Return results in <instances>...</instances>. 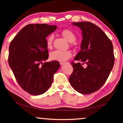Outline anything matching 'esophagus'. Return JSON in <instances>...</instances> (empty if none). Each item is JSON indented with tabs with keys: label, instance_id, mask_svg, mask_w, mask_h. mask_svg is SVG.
Segmentation results:
<instances>
[{
	"label": "esophagus",
	"instance_id": "1",
	"mask_svg": "<svg viewBox=\"0 0 123 123\" xmlns=\"http://www.w3.org/2000/svg\"><path fill=\"white\" fill-rule=\"evenodd\" d=\"M66 62H60V65H63L64 64H65Z\"/></svg>",
	"mask_w": 123,
	"mask_h": 123
}]
</instances>
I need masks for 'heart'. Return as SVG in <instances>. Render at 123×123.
Returning <instances> with one entry per match:
<instances>
[{"label": "heart", "mask_w": 123, "mask_h": 123, "mask_svg": "<svg viewBox=\"0 0 123 123\" xmlns=\"http://www.w3.org/2000/svg\"><path fill=\"white\" fill-rule=\"evenodd\" d=\"M61 35L69 43H73L76 39V36L74 33L68 29H65L62 30ZM53 40H54V36L52 35H49L46 39V46L48 49H51L52 47ZM72 54L69 51L55 50L50 53V58L53 61L63 62L70 58Z\"/></svg>", "instance_id": "obj_1"}]
</instances>
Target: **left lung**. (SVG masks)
Wrapping results in <instances>:
<instances>
[{"mask_svg":"<svg viewBox=\"0 0 123 123\" xmlns=\"http://www.w3.org/2000/svg\"><path fill=\"white\" fill-rule=\"evenodd\" d=\"M82 30L81 50L71 62L73 72L69 83L81 94H91L105 83L114 64L111 40L101 29L88 21L72 23Z\"/></svg>","mask_w":123,"mask_h":123,"instance_id":"obj_1","label":"left lung"}]
</instances>
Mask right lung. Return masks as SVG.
Segmentation results:
<instances>
[{"instance_id": "obj_1", "label": "right lung", "mask_w": 123, "mask_h": 123, "mask_svg": "<svg viewBox=\"0 0 123 123\" xmlns=\"http://www.w3.org/2000/svg\"><path fill=\"white\" fill-rule=\"evenodd\" d=\"M56 29L55 25L46 24H29L9 46V66L20 87L31 95L38 96L48 90L60 68L58 61L43 62L49 58L46 38Z\"/></svg>"}]
</instances>
